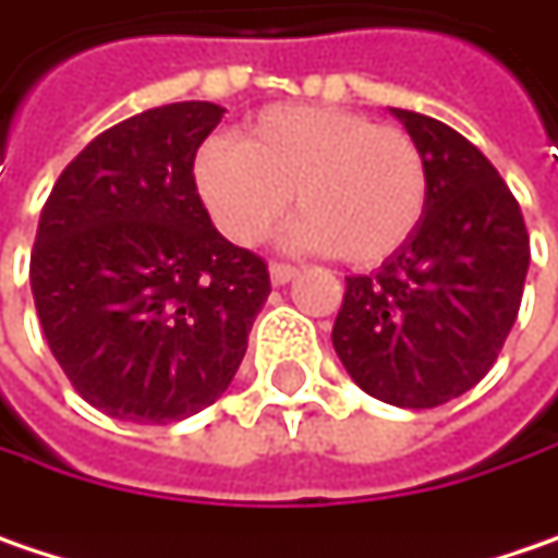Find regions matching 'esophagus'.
<instances>
[{
	"instance_id": "34e87169",
	"label": "esophagus",
	"mask_w": 558,
	"mask_h": 558,
	"mask_svg": "<svg viewBox=\"0 0 558 558\" xmlns=\"http://www.w3.org/2000/svg\"><path fill=\"white\" fill-rule=\"evenodd\" d=\"M295 276H299L295 266H289V263H269V279H272V286H286V282H292Z\"/></svg>"
}]
</instances>
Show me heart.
Returning <instances> with one entry per match:
<instances>
[{
  "instance_id": "obj_1",
  "label": "heart",
  "mask_w": 558,
  "mask_h": 558,
  "mask_svg": "<svg viewBox=\"0 0 558 558\" xmlns=\"http://www.w3.org/2000/svg\"><path fill=\"white\" fill-rule=\"evenodd\" d=\"M193 183L234 244L263 241L295 199L286 244L352 266L393 257L428 209V165L407 130L317 104L266 107L238 142H203Z\"/></svg>"
}]
</instances>
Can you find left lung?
<instances>
[{"mask_svg":"<svg viewBox=\"0 0 558 558\" xmlns=\"http://www.w3.org/2000/svg\"><path fill=\"white\" fill-rule=\"evenodd\" d=\"M390 113L428 165V209L407 247L349 276L333 349L365 393L432 410L486 378L518 320L531 238L493 161L441 120Z\"/></svg>","mask_w":558,"mask_h":558,"instance_id":"obj_1","label":"left lung"}]
</instances>
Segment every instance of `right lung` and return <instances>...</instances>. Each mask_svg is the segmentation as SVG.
Returning <instances> with one entry per match:
<instances>
[{"instance_id":"add662e5","label":"right lung","mask_w":558,"mask_h":558,"mask_svg":"<svg viewBox=\"0 0 558 558\" xmlns=\"http://www.w3.org/2000/svg\"><path fill=\"white\" fill-rule=\"evenodd\" d=\"M221 113L180 100L110 126L40 213L37 317L65 378L107 416L165 425L213 407L269 295L263 257L221 238L193 183Z\"/></svg>"}]
</instances>
